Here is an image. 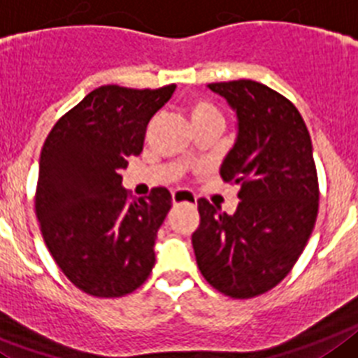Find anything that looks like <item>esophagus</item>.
<instances>
[{"label":"esophagus","instance_id":"34e87169","mask_svg":"<svg viewBox=\"0 0 358 358\" xmlns=\"http://www.w3.org/2000/svg\"><path fill=\"white\" fill-rule=\"evenodd\" d=\"M173 203L175 205H178V203L196 205V196H194L191 191H185V189H176V191H173Z\"/></svg>","mask_w":358,"mask_h":358}]
</instances>
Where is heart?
<instances>
[{"mask_svg":"<svg viewBox=\"0 0 358 358\" xmlns=\"http://www.w3.org/2000/svg\"><path fill=\"white\" fill-rule=\"evenodd\" d=\"M187 110L192 124H198L207 119H222V115L216 110V106L209 101H203V99H194V101L189 102Z\"/></svg>","mask_w":358,"mask_h":358,"instance_id":"1","label":"heart"}]
</instances>
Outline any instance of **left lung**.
<instances>
[{"label": "left lung", "instance_id": "8db88e82", "mask_svg": "<svg viewBox=\"0 0 358 358\" xmlns=\"http://www.w3.org/2000/svg\"><path fill=\"white\" fill-rule=\"evenodd\" d=\"M236 113V141L220 167L239 185L238 209L198 200L192 248L217 292L248 299L287 278L303 254L319 210L312 138L294 104L268 86L239 79L207 85Z\"/></svg>", "mask_w": 358, "mask_h": 358}]
</instances>
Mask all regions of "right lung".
I'll return each instance as SVG.
<instances>
[{"mask_svg": "<svg viewBox=\"0 0 358 358\" xmlns=\"http://www.w3.org/2000/svg\"><path fill=\"white\" fill-rule=\"evenodd\" d=\"M176 86H101L46 136L36 214L50 254L77 288L95 297L131 294L155 266L157 232L173 200L166 187L127 200L120 171L142 153L145 127Z\"/></svg>", "mask_w": 358, "mask_h": 358, "instance_id": "1", "label": "right lung"}]
</instances>
